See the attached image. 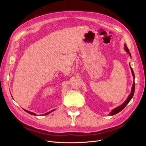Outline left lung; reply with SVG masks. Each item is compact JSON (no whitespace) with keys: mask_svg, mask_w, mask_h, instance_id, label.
I'll use <instances>...</instances> for the list:
<instances>
[{"mask_svg":"<svg viewBox=\"0 0 146 146\" xmlns=\"http://www.w3.org/2000/svg\"><path fill=\"white\" fill-rule=\"evenodd\" d=\"M124 48H125V52H127L128 54H129L131 57V54L129 52V48H127L126 44H125L124 45ZM130 64V63H129ZM130 69H131V73H132V76H133V78H134V80H133V85H132V87H131V93L129 94V96H128L127 99L125 100V101L123 102L122 105H121L120 106H119V107L114 108L113 110H112V111L109 114V116H113V115H114V114H116L120 112L121 111H122V110L124 108L126 105L129 103V102L130 101V100L132 99V98H133V94H134V92H135V74H134V72H133V69L131 68V67L130 66Z\"/></svg>","mask_w":146,"mask_h":146,"instance_id":"1","label":"left lung"}]
</instances>
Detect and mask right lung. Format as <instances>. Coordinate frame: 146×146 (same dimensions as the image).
<instances>
[{"instance_id": "1", "label": "right lung", "mask_w": 146, "mask_h": 146, "mask_svg": "<svg viewBox=\"0 0 146 146\" xmlns=\"http://www.w3.org/2000/svg\"><path fill=\"white\" fill-rule=\"evenodd\" d=\"M24 111H25L26 112H27V113H29V114H32V115H34V116H36V114H35V113H33V112L29 111H28V110H25V109H24ZM54 110H52V111H48V112H47V113H45V114H40V116H44V115H47V114H49V113H52V111H54Z\"/></svg>"}]
</instances>
